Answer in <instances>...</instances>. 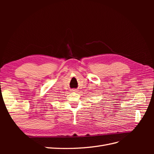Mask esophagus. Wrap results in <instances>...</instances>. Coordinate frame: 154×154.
Returning a JSON list of instances; mask_svg holds the SVG:
<instances>
[{
  "label": "esophagus",
  "mask_w": 154,
  "mask_h": 154,
  "mask_svg": "<svg viewBox=\"0 0 154 154\" xmlns=\"http://www.w3.org/2000/svg\"><path fill=\"white\" fill-rule=\"evenodd\" d=\"M72 91H76V90H72Z\"/></svg>",
  "instance_id": "esophagus-1"
}]
</instances>
